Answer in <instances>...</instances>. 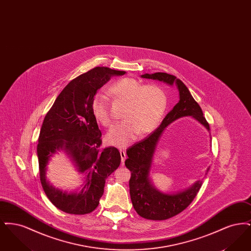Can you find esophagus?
Returning a JSON list of instances; mask_svg holds the SVG:
<instances>
[{
  "label": "esophagus",
  "instance_id": "esophagus-1",
  "mask_svg": "<svg viewBox=\"0 0 251 251\" xmlns=\"http://www.w3.org/2000/svg\"><path fill=\"white\" fill-rule=\"evenodd\" d=\"M120 156H121V163H122V165L124 164V162H125V160H126V151H124V150H120Z\"/></svg>",
  "mask_w": 251,
  "mask_h": 251
}]
</instances>
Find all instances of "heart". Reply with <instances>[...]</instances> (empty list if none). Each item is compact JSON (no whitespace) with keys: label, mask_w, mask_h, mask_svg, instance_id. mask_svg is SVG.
Wrapping results in <instances>:
<instances>
[{"label":"heart","mask_w":251,"mask_h":251,"mask_svg":"<svg viewBox=\"0 0 251 251\" xmlns=\"http://www.w3.org/2000/svg\"><path fill=\"white\" fill-rule=\"evenodd\" d=\"M108 91L111 95L125 102L123 120L109 131L108 143L126 147L137 134H146L155 130L163 119L167 106L165 90L157 84L143 85L132 78H123L113 83ZM92 113L95 120L104 127H111L113 120L108 111L107 100L102 93H97L92 100Z\"/></svg>","instance_id":"1"}]
</instances>
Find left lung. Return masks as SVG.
I'll use <instances>...</instances> for the list:
<instances>
[{"label": "left lung", "instance_id": "8db88e82", "mask_svg": "<svg viewBox=\"0 0 251 251\" xmlns=\"http://www.w3.org/2000/svg\"><path fill=\"white\" fill-rule=\"evenodd\" d=\"M141 77L157 80L170 86L175 84L179 91V102L150 136L127 150L128 158L125 161V166L131 172L129 182L130 195L136 213L146 219L166 220L178 215L190 205L202 185V179L197 180L190 187L182 191H159L151 179V170L160 138L170 123L183 117H192L208 131H210V127L203 117L201 108L194 100L186 85L177 77L165 72L145 73ZM208 171L209 168L206 170L205 175H207Z\"/></svg>", "mask_w": 251, "mask_h": 251}]
</instances>
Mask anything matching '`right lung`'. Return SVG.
<instances>
[{"label":"right lung","instance_id":"1","mask_svg":"<svg viewBox=\"0 0 251 251\" xmlns=\"http://www.w3.org/2000/svg\"><path fill=\"white\" fill-rule=\"evenodd\" d=\"M126 72L96 67L73 79L62 90L43 120L36 149L40 181L50 202L72 215L93 212L103 195L105 179L120 165L115 147L100 149L101 132L92 113L97 91L113 76ZM63 151L75 169L85 176L80 192H63L49 184L46 178L50 157Z\"/></svg>","mask_w":251,"mask_h":251}]
</instances>
